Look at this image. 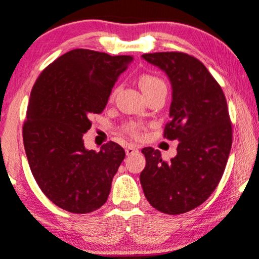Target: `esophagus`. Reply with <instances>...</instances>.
Instances as JSON below:
<instances>
[{
	"label": "esophagus",
	"instance_id": "obj_1",
	"mask_svg": "<svg viewBox=\"0 0 259 259\" xmlns=\"http://www.w3.org/2000/svg\"><path fill=\"white\" fill-rule=\"evenodd\" d=\"M138 150L139 147L134 144H127L126 146H125V152H126V155H134L135 152H138Z\"/></svg>",
	"mask_w": 259,
	"mask_h": 259
}]
</instances>
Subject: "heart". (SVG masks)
<instances>
[{
	"instance_id": "obj_1",
	"label": "heart",
	"mask_w": 259,
	"mask_h": 259,
	"mask_svg": "<svg viewBox=\"0 0 259 259\" xmlns=\"http://www.w3.org/2000/svg\"><path fill=\"white\" fill-rule=\"evenodd\" d=\"M139 86H140L141 91L144 92V95H147L151 91L156 90V88L160 87H166L164 82L162 81L157 76L151 75V73H144L139 77ZM114 95V93H113ZM123 133L126 135L132 136V138H140L141 132H143V125L136 123V121H129V123L124 124L123 126Z\"/></svg>"
}]
</instances>
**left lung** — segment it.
<instances>
[{
	"label": "left lung",
	"instance_id": "1",
	"mask_svg": "<svg viewBox=\"0 0 259 259\" xmlns=\"http://www.w3.org/2000/svg\"><path fill=\"white\" fill-rule=\"evenodd\" d=\"M143 58L171 81V120L163 136L180 144L171 161L162 160L152 147L141 150L146 158L141 187L158 211L183 214L203 204L223 177L232 145L229 108L220 84L194 56L166 51Z\"/></svg>",
	"mask_w": 259,
	"mask_h": 259
}]
</instances>
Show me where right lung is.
I'll return each mask as SVG.
<instances>
[{
	"label": "right lung",
	"mask_w": 259,
	"mask_h": 259,
	"mask_svg": "<svg viewBox=\"0 0 259 259\" xmlns=\"http://www.w3.org/2000/svg\"><path fill=\"white\" fill-rule=\"evenodd\" d=\"M132 61L129 55L71 50L45 67L32 88L23 125L25 153L39 188L66 211L87 214L107 201L125 151L113 141L99 152L87 150L82 138Z\"/></svg>",
	"instance_id": "right-lung-1"
}]
</instances>
